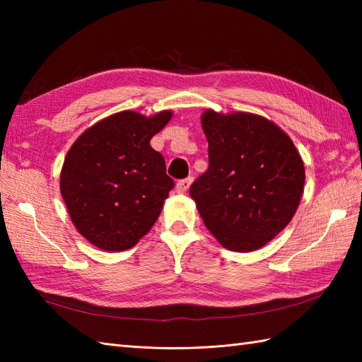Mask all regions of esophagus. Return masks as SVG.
Wrapping results in <instances>:
<instances>
[{
	"label": "esophagus",
	"mask_w": 362,
	"mask_h": 362,
	"mask_svg": "<svg viewBox=\"0 0 362 362\" xmlns=\"http://www.w3.org/2000/svg\"><path fill=\"white\" fill-rule=\"evenodd\" d=\"M191 182H193V179H191V177H188V179H183V180L177 182V185H175V191H177V193H180V194L187 193L188 188L191 187Z\"/></svg>",
	"instance_id": "obj_1"
}]
</instances>
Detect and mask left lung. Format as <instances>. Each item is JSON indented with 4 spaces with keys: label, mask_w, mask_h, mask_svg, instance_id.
I'll list each match as a JSON object with an SVG mask.
<instances>
[{
    "label": "left lung",
    "mask_w": 362,
    "mask_h": 362,
    "mask_svg": "<svg viewBox=\"0 0 362 362\" xmlns=\"http://www.w3.org/2000/svg\"><path fill=\"white\" fill-rule=\"evenodd\" d=\"M202 129L209 169L191 185L205 227L232 252H253L274 240L298 209L303 160L289 135L249 112L206 109Z\"/></svg>",
    "instance_id": "8db88e82"
}]
</instances>
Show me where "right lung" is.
Wrapping results in <instances>:
<instances>
[{
	"label": "right lung",
	"instance_id": "add662e5",
	"mask_svg": "<svg viewBox=\"0 0 362 362\" xmlns=\"http://www.w3.org/2000/svg\"><path fill=\"white\" fill-rule=\"evenodd\" d=\"M171 118V110L113 113L66 152L60 193L76 230L98 249L127 250L156 224L174 182L151 138Z\"/></svg>",
	"mask_w": 362,
	"mask_h": 362
}]
</instances>
